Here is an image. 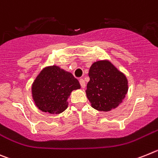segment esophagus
<instances>
[{
    "instance_id": "esophagus-1",
    "label": "esophagus",
    "mask_w": 158,
    "mask_h": 158,
    "mask_svg": "<svg viewBox=\"0 0 158 158\" xmlns=\"http://www.w3.org/2000/svg\"><path fill=\"white\" fill-rule=\"evenodd\" d=\"M79 83H80L82 88H84V87H86V83H85V81L83 80V79H79Z\"/></svg>"
}]
</instances>
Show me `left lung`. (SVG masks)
I'll return each instance as SVG.
<instances>
[{
    "label": "left lung",
    "mask_w": 158,
    "mask_h": 158,
    "mask_svg": "<svg viewBox=\"0 0 158 158\" xmlns=\"http://www.w3.org/2000/svg\"><path fill=\"white\" fill-rule=\"evenodd\" d=\"M90 81L86 94L91 106L99 111H110L124 99L128 81L108 60L94 62L89 70Z\"/></svg>",
    "instance_id": "8db88e82"
}]
</instances>
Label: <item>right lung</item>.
I'll return each instance as SVG.
<instances>
[{"label":"right lung","mask_w":158,"mask_h":158,"mask_svg":"<svg viewBox=\"0 0 158 158\" xmlns=\"http://www.w3.org/2000/svg\"><path fill=\"white\" fill-rule=\"evenodd\" d=\"M80 87L72 74L54 65L40 71L32 83L31 94L40 110L58 114L68 108V98L71 91Z\"/></svg>","instance_id":"add662e5"}]
</instances>
